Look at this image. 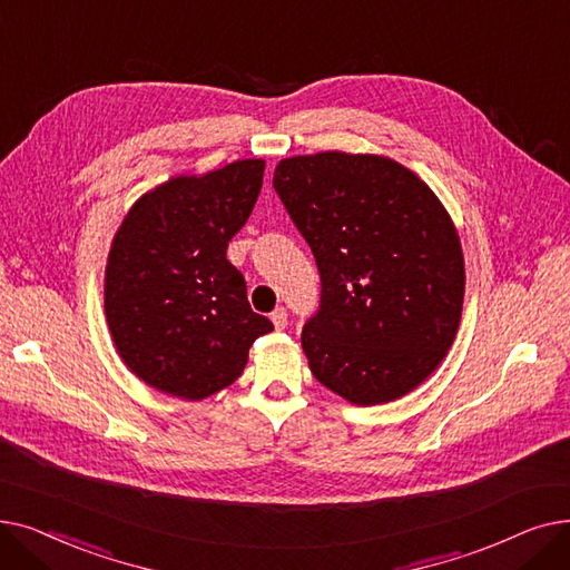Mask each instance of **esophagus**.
<instances>
[{
  "label": "esophagus",
  "mask_w": 570,
  "mask_h": 570,
  "mask_svg": "<svg viewBox=\"0 0 570 570\" xmlns=\"http://www.w3.org/2000/svg\"><path fill=\"white\" fill-rule=\"evenodd\" d=\"M271 322H274V327L281 332L287 327V311L285 308H276L274 313H271Z\"/></svg>",
  "instance_id": "1"
}]
</instances>
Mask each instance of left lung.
Returning a JSON list of instances; mask_svg holds the SVG:
<instances>
[{"label":"left lung","mask_w":570,"mask_h":570,"mask_svg":"<svg viewBox=\"0 0 570 570\" xmlns=\"http://www.w3.org/2000/svg\"><path fill=\"white\" fill-rule=\"evenodd\" d=\"M322 278L302 332L311 373L355 405L390 403L441 366L462 322V240L436 193L396 159L322 150L274 171Z\"/></svg>","instance_id":"left-lung-1"}]
</instances>
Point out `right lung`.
I'll return each instance as SVG.
<instances>
[{
  "instance_id": "obj_1",
  "label": "right lung",
  "mask_w": 570,
  "mask_h": 570,
  "mask_svg": "<svg viewBox=\"0 0 570 570\" xmlns=\"http://www.w3.org/2000/svg\"><path fill=\"white\" fill-rule=\"evenodd\" d=\"M266 161L236 159L150 187L122 218L104 271V313L122 364L148 387L202 401L229 387L255 338L274 332L253 313L227 259L246 225Z\"/></svg>"
}]
</instances>
